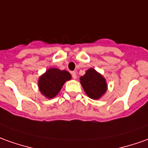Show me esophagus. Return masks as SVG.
Instances as JSON below:
<instances>
[{
  "mask_svg": "<svg viewBox=\"0 0 148 148\" xmlns=\"http://www.w3.org/2000/svg\"><path fill=\"white\" fill-rule=\"evenodd\" d=\"M72 78L73 79H76V73L75 72H72Z\"/></svg>",
  "mask_w": 148,
  "mask_h": 148,
  "instance_id": "esophagus-1",
  "label": "esophagus"
}]
</instances>
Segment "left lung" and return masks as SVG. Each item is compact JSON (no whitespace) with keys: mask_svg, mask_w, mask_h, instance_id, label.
<instances>
[{"mask_svg":"<svg viewBox=\"0 0 148 148\" xmlns=\"http://www.w3.org/2000/svg\"><path fill=\"white\" fill-rule=\"evenodd\" d=\"M80 80L85 93L91 99H100L106 92V80L94 68H88L84 76H80Z\"/></svg>","mask_w":148,"mask_h":148,"instance_id":"8db88e82","label":"left lung"}]
</instances>
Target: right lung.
Here are the masks:
<instances>
[{
	"instance_id": "1",
	"label": "right lung",
	"mask_w": 148,
	"mask_h": 148,
	"mask_svg": "<svg viewBox=\"0 0 148 148\" xmlns=\"http://www.w3.org/2000/svg\"><path fill=\"white\" fill-rule=\"evenodd\" d=\"M71 79L72 76L68 71L51 68L39 76L38 87L45 97L51 99L60 92L64 83Z\"/></svg>"
}]
</instances>
